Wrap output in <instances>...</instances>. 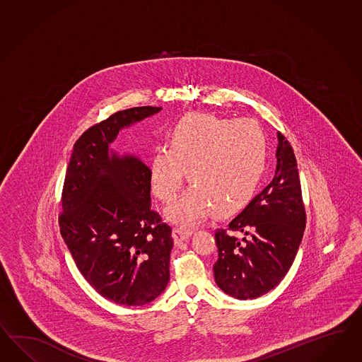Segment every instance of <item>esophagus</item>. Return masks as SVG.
<instances>
[{
  "label": "esophagus",
  "mask_w": 362,
  "mask_h": 362,
  "mask_svg": "<svg viewBox=\"0 0 362 362\" xmlns=\"http://www.w3.org/2000/svg\"><path fill=\"white\" fill-rule=\"evenodd\" d=\"M191 234H192L191 230L183 229V228H175L173 230V238H174V242L177 245V243H182L183 240H187L191 237Z\"/></svg>",
  "instance_id": "1"
}]
</instances>
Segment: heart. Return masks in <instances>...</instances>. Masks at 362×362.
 Listing matches in <instances>:
<instances>
[{
	"label": "heart",
	"instance_id": "1",
	"mask_svg": "<svg viewBox=\"0 0 362 362\" xmlns=\"http://www.w3.org/2000/svg\"><path fill=\"white\" fill-rule=\"evenodd\" d=\"M267 141L251 119L187 115L168 136V148L150 159V182L165 203L175 199L185 182L192 183L168 209V220L191 226L214 209L218 216L238 212L252 199L264 173Z\"/></svg>",
	"mask_w": 362,
	"mask_h": 362
}]
</instances>
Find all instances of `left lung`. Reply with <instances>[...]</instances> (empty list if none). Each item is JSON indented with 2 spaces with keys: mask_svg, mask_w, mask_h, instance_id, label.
<instances>
[{
  "mask_svg": "<svg viewBox=\"0 0 362 362\" xmlns=\"http://www.w3.org/2000/svg\"><path fill=\"white\" fill-rule=\"evenodd\" d=\"M276 171L272 182L229 223L243 233L238 239L216 230L218 260L214 280L237 300H254L277 286L288 274L306 226L297 160L289 141L277 133Z\"/></svg>",
  "mask_w": 362,
  "mask_h": 362,
  "instance_id": "obj_1",
  "label": "left lung"
}]
</instances>
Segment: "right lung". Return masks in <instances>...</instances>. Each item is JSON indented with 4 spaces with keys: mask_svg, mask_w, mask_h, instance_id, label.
<instances>
[{
    "mask_svg": "<svg viewBox=\"0 0 362 362\" xmlns=\"http://www.w3.org/2000/svg\"><path fill=\"white\" fill-rule=\"evenodd\" d=\"M162 107H133L90 127L73 146L60 233L77 268L106 300L141 306L166 289L171 228L151 209L150 168L111 149L119 132Z\"/></svg>",
    "mask_w": 362,
    "mask_h": 362,
    "instance_id": "1",
    "label": "right lung"
}]
</instances>
